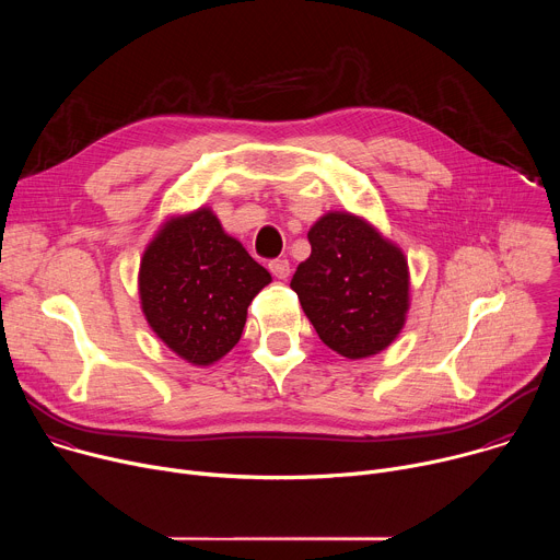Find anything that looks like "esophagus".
I'll use <instances>...</instances> for the list:
<instances>
[{
  "label": "esophagus",
  "mask_w": 560,
  "mask_h": 560,
  "mask_svg": "<svg viewBox=\"0 0 560 560\" xmlns=\"http://www.w3.org/2000/svg\"><path fill=\"white\" fill-rule=\"evenodd\" d=\"M270 272L277 277V279H288L290 277V261L288 259H272L268 264Z\"/></svg>",
  "instance_id": "34e87169"
}]
</instances>
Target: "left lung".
Here are the masks:
<instances>
[{"instance_id":"left-lung-1","label":"left lung","mask_w":560,"mask_h":560,"mask_svg":"<svg viewBox=\"0 0 560 560\" xmlns=\"http://www.w3.org/2000/svg\"><path fill=\"white\" fill-rule=\"evenodd\" d=\"M307 242L312 253L290 288L318 339L348 359L385 350L401 332L410 305L404 253L350 212L318 219Z\"/></svg>"}]
</instances>
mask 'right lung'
I'll return each mask as SVG.
<instances>
[{
  "instance_id": "right-lung-1",
  "label": "right lung",
  "mask_w": 560,
  "mask_h": 560,
  "mask_svg": "<svg viewBox=\"0 0 560 560\" xmlns=\"http://www.w3.org/2000/svg\"><path fill=\"white\" fill-rule=\"evenodd\" d=\"M272 281L208 208L162 225L139 268L141 310L173 352L210 365L242 339L248 305Z\"/></svg>"
}]
</instances>
